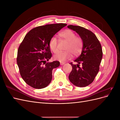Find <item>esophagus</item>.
<instances>
[{
	"label": "esophagus",
	"mask_w": 120,
	"mask_h": 120,
	"mask_svg": "<svg viewBox=\"0 0 120 120\" xmlns=\"http://www.w3.org/2000/svg\"><path fill=\"white\" fill-rule=\"evenodd\" d=\"M64 62H60V64L61 65V66H63V65H64Z\"/></svg>",
	"instance_id": "obj_1"
}]
</instances>
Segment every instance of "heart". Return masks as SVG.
Wrapping results in <instances>:
<instances>
[{
	"instance_id": "heart-1",
	"label": "heart",
	"mask_w": 120,
	"mask_h": 120,
	"mask_svg": "<svg viewBox=\"0 0 120 120\" xmlns=\"http://www.w3.org/2000/svg\"><path fill=\"white\" fill-rule=\"evenodd\" d=\"M59 37L61 39L68 42V45L65 52H60L54 56L56 60L60 61H64L71 59L72 56L71 52L74 55L77 56L81 52L82 43V39L78 37H75L74 32L70 30H67L59 34ZM50 49L53 53H57L59 52L57 47V40L56 37H52L49 42Z\"/></svg>"
}]
</instances>
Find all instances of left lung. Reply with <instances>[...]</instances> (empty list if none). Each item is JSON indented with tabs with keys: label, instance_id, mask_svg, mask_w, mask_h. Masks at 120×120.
<instances>
[{
	"label": "left lung",
	"instance_id": "8db88e82",
	"mask_svg": "<svg viewBox=\"0 0 120 120\" xmlns=\"http://www.w3.org/2000/svg\"><path fill=\"white\" fill-rule=\"evenodd\" d=\"M68 27L75 31L82 41L81 55L71 63L72 71L68 76L70 82L79 87H85L90 84L99 71L103 56L101 43L96 35L87 29L79 26L70 25ZM81 64V67L79 64Z\"/></svg>",
	"mask_w": 120,
	"mask_h": 120
}]
</instances>
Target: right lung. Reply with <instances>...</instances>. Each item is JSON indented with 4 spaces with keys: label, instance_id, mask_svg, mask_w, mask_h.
<instances>
[{
    "label": "right lung",
    "instance_id": "add662e5",
    "mask_svg": "<svg viewBox=\"0 0 120 120\" xmlns=\"http://www.w3.org/2000/svg\"><path fill=\"white\" fill-rule=\"evenodd\" d=\"M67 25L51 24L34 28L25 36L19 45L17 64L20 74L24 82L32 88L43 89L51 82L52 70L59 67L60 64L59 61L46 63L52 56L49 42Z\"/></svg>",
    "mask_w": 120,
    "mask_h": 120
}]
</instances>
